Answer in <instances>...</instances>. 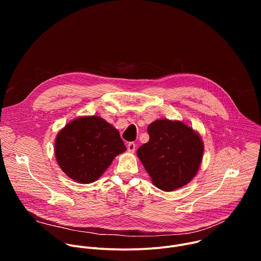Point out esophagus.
<instances>
[{
  "instance_id": "esophagus-1",
  "label": "esophagus",
  "mask_w": 261,
  "mask_h": 261,
  "mask_svg": "<svg viewBox=\"0 0 261 261\" xmlns=\"http://www.w3.org/2000/svg\"><path fill=\"white\" fill-rule=\"evenodd\" d=\"M135 147H136V145L134 142H129L127 145V150H128V152L133 153L135 151Z\"/></svg>"
}]
</instances>
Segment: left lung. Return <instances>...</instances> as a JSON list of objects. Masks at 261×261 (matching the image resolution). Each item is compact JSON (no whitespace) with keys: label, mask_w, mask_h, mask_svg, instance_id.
Instances as JSON below:
<instances>
[{"label":"left lung","mask_w":261,"mask_h":261,"mask_svg":"<svg viewBox=\"0 0 261 261\" xmlns=\"http://www.w3.org/2000/svg\"><path fill=\"white\" fill-rule=\"evenodd\" d=\"M150 140L137 156L157 188L172 191L187 185L197 173L203 142L197 132L179 121L157 120L147 127Z\"/></svg>","instance_id":"8db88e82"}]
</instances>
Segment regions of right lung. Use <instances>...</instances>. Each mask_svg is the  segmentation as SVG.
I'll return each mask as SVG.
<instances>
[{"mask_svg":"<svg viewBox=\"0 0 261 261\" xmlns=\"http://www.w3.org/2000/svg\"><path fill=\"white\" fill-rule=\"evenodd\" d=\"M125 151L119 131L96 116L71 121L59 132L55 142L60 167L82 184L97 180L115 157Z\"/></svg>","mask_w":261,"mask_h":261,"instance_id":"1","label":"right lung"}]
</instances>
